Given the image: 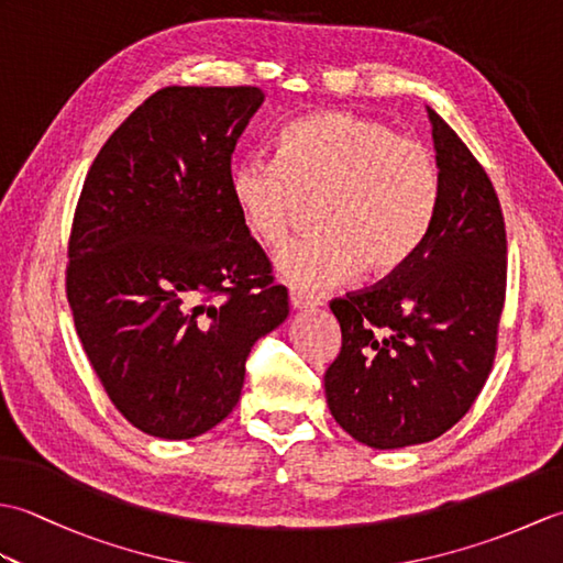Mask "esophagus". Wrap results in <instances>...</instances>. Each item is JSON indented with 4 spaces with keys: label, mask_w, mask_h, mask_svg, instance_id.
<instances>
[{
    "label": "esophagus",
    "mask_w": 563,
    "mask_h": 563,
    "mask_svg": "<svg viewBox=\"0 0 563 563\" xmlns=\"http://www.w3.org/2000/svg\"><path fill=\"white\" fill-rule=\"evenodd\" d=\"M290 305H292V309H314L317 305H319V300H314L312 295H305V292H300V290H290Z\"/></svg>",
    "instance_id": "1"
}]
</instances>
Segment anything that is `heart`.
I'll return each mask as SVG.
<instances>
[{"mask_svg":"<svg viewBox=\"0 0 563 563\" xmlns=\"http://www.w3.org/2000/svg\"><path fill=\"white\" fill-rule=\"evenodd\" d=\"M230 196L263 246H278L317 202L319 227L285 244L275 271L292 288L327 290L411 258L435 218L440 169L428 145L389 123L327 111L285 128L278 159L236 162Z\"/></svg>","mask_w":563,"mask_h":563,"instance_id":"obj_1","label":"heart"}]
</instances>
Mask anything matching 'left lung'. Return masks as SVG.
<instances>
[{
    "instance_id": "8db88e82",
    "label": "left lung",
    "mask_w": 563,
    "mask_h": 563,
    "mask_svg": "<svg viewBox=\"0 0 563 563\" xmlns=\"http://www.w3.org/2000/svg\"><path fill=\"white\" fill-rule=\"evenodd\" d=\"M440 169L433 224L375 288L333 300L341 353L324 375L329 411L367 448L440 438L492 373L506 297V224L496 190L457 133L428 109Z\"/></svg>"
}]
</instances>
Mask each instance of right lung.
<instances>
[{
  "instance_id": "obj_1",
  "label": "right lung",
  "mask_w": 563,
  "mask_h": 563,
  "mask_svg": "<svg viewBox=\"0 0 563 563\" xmlns=\"http://www.w3.org/2000/svg\"><path fill=\"white\" fill-rule=\"evenodd\" d=\"M263 101L258 87L162 89L84 181L69 309L115 409L147 435L188 440L224 421L254 343L290 314L230 196L232 152Z\"/></svg>"
}]
</instances>
